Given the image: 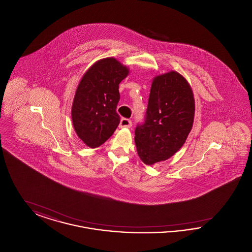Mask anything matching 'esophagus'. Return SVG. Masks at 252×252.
I'll return each mask as SVG.
<instances>
[{
  "mask_svg": "<svg viewBox=\"0 0 252 252\" xmlns=\"http://www.w3.org/2000/svg\"><path fill=\"white\" fill-rule=\"evenodd\" d=\"M131 126V121L129 119H126V118H122L121 119L120 125H119L120 127H130Z\"/></svg>",
  "mask_w": 252,
  "mask_h": 252,
  "instance_id": "obj_1",
  "label": "esophagus"
}]
</instances>
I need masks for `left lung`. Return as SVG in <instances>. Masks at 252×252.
I'll list each match as a JSON object with an SVG mask.
<instances>
[{
    "instance_id": "left-lung-1",
    "label": "left lung",
    "mask_w": 252,
    "mask_h": 252,
    "mask_svg": "<svg viewBox=\"0 0 252 252\" xmlns=\"http://www.w3.org/2000/svg\"><path fill=\"white\" fill-rule=\"evenodd\" d=\"M194 111L192 88L182 74L170 71L155 76L144 123L135 129L142 161L153 165L175 155L192 130Z\"/></svg>"
}]
</instances>
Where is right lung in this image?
Segmentation results:
<instances>
[{
    "label": "right lung",
    "mask_w": 252,
    "mask_h": 252,
    "mask_svg": "<svg viewBox=\"0 0 252 252\" xmlns=\"http://www.w3.org/2000/svg\"><path fill=\"white\" fill-rule=\"evenodd\" d=\"M129 69L114 58L97 60L85 72L72 105L74 131L87 146L96 148L114 133L120 123L116 112L119 84Z\"/></svg>",
    "instance_id": "1"
}]
</instances>
